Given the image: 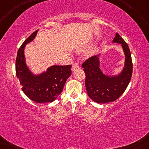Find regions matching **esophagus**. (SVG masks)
<instances>
[{"instance_id": "34e87169", "label": "esophagus", "mask_w": 149, "mask_h": 149, "mask_svg": "<svg viewBox=\"0 0 149 149\" xmlns=\"http://www.w3.org/2000/svg\"><path fill=\"white\" fill-rule=\"evenodd\" d=\"M79 65L78 64H77V63H74V64H72V70L74 71L76 70V69H77L79 68Z\"/></svg>"}]
</instances>
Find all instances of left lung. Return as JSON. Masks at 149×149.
<instances>
[{"label": "left lung", "mask_w": 149, "mask_h": 149, "mask_svg": "<svg viewBox=\"0 0 149 149\" xmlns=\"http://www.w3.org/2000/svg\"><path fill=\"white\" fill-rule=\"evenodd\" d=\"M113 42L121 44L125 54V65L119 74L108 76L104 74L100 67V55L91 57L82 64L86 76L87 94L97 103H108L117 100L125 91L132 78L133 64L129 47L118 33Z\"/></svg>", "instance_id": "1"}]
</instances>
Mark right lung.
Listing matches in <instances>:
<instances>
[{
  "mask_svg": "<svg viewBox=\"0 0 149 149\" xmlns=\"http://www.w3.org/2000/svg\"><path fill=\"white\" fill-rule=\"evenodd\" d=\"M38 30L34 32L18 49L15 71L22 91L32 101L37 103L52 102L62 93L66 81L71 74V65H54L46 72L34 74L28 68L24 56L26 45L35 38Z\"/></svg>",
  "mask_w": 149,
  "mask_h": 149,
  "instance_id": "1",
  "label": "right lung"
}]
</instances>
